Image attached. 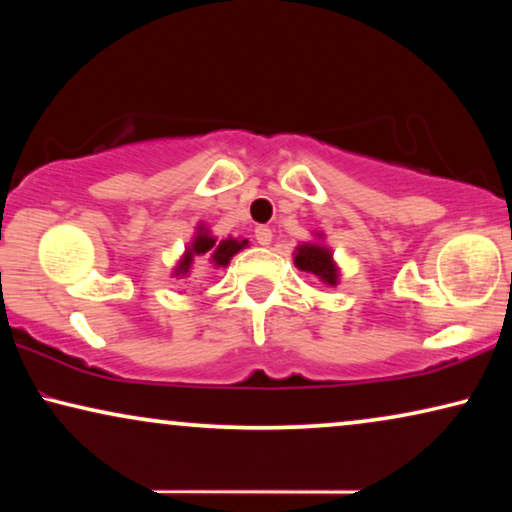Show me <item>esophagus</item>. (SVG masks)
<instances>
[{"label": "esophagus", "instance_id": "obj_1", "mask_svg": "<svg viewBox=\"0 0 512 512\" xmlns=\"http://www.w3.org/2000/svg\"><path fill=\"white\" fill-rule=\"evenodd\" d=\"M254 235H256L258 244H270L272 242V230L268 226H258L254 230Z\"/></svg>", "mask_w": 512, "mask_h": 512}]
</instances>
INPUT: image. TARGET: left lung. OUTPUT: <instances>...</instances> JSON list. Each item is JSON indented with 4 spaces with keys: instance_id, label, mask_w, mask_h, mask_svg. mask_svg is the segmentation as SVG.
I'll return each instance as SVG.
<instances>
[{
    "instance_id": "1",
    "label": "left lung",
    "mask_w": 512,
    "mask_h": 512,
    "mask_svg": "<svg viewBox=\"0 0 512 512\" xmlns=\"http://www.w3.org/2000/svg\"><path fill=\"white\" fill-rule=\"evenodd\" d=\"M296 265L300 270L305 272H312V275H317L324 279L328 284H335V265L331 261V254L324 247H317V244H303V247H298V254H296Z\"/></svg>"
}]
</instances>
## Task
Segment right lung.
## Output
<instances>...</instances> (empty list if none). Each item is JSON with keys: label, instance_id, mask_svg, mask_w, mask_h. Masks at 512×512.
I'll use <instances>...</instances> for the list:
<instances>
[{"label": "right lung", "instance_id": "add662e5", "mask_svg": "<svg viewBox=\"0 0 512 512\" xmlns=\"http://www.w3.org/2000/svg\"><path fill=\"white\" fill-rule=\"evenodd\" d=\"M244 244H247V242H237V240H223V242L216 244L214 237L198 235V237H195L191 251H188L184 261H181L179 270L188 272V268H191L193 256H212L216 265H228V261L233 258V254H237V251H240Z\"/></svg>", "mask_w": 512, "mask_h": 512}]
</instances>
